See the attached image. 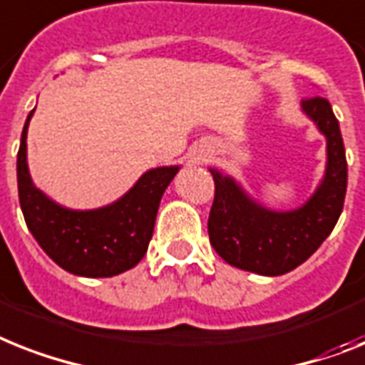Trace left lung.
Returning <instances> with one entry per match:
<instances>
[{"label":"left lung","mask_w":365,"mask_h":365,"mask_svg":"<svg viewBox=\"0 0 365 365\" xmlns=\"http://www.w3.org/2000/svg\"><path fill=\"white\" fill-rule=\"evenodd\" d=\"M302 108L328 141L327 175L302 209H263L250 201L233 179L210 170L215 201L207 225L209 239L216 254L237 269L263 276L289 272L302 264L338 224L347 192V158L339 123L323 96L304 98Z\"/></svg>","instance_id":"8db88e82"}]
</instances>
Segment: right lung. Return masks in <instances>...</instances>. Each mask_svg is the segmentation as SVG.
Wrapping results in <instances>:
<instances>
[{"instance_id":"add662e5","label":"right lung","mask_w":365,"mask_h":365,"mask_svg":"<svg viewBox=\"0 0 365 365\" xmlns=\"http://www.w3.org/2000/svg\"><path fill=\"white\" fill-rule=\"evenodd\" d=\"M27 115L18 149V197L24 220L41 248L61 269L86 278H110L132 269L153 239L162 194L179 168L147 171L117 203L96 210H68L33 186L26 162Z\"/></svg>"}]
</instances>
